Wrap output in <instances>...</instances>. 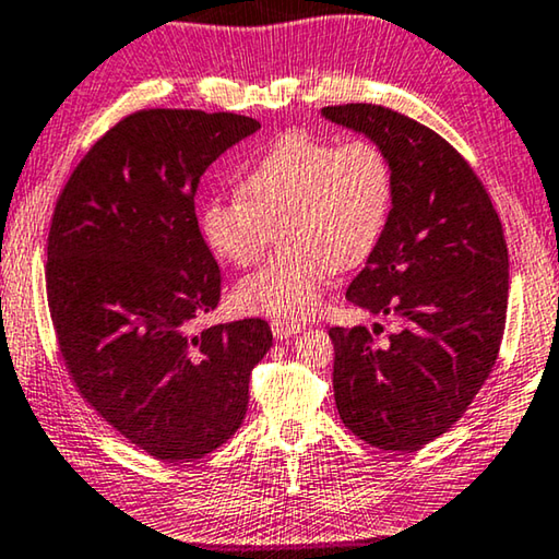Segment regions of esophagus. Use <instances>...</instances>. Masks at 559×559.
Masks as SVG:
<instances>
[{"label": "esophagus", "mask_w": 559, "mask_h": 559, "mask_svg": "<svg viewBox=\"0 0 559 559\" xmlns=\"http://www.w3.org/2000/svg\"><path fill=\"white\" fill-rule=\"evenodd\" d=\"M270 328H272L274 337L287 340V337H292V334L302 332L305 324L302 322H295V320H282V317H274V320L270 322Z\"/></svg>", "instance_id": "esophagus-1"}]
</instances>
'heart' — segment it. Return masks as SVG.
I'll use <instances>...</instances> for the list:
<instances>
[{
	"label": "heart",
	"instance_id": "1",
	"mask_svg": "<svg viewBox=\"0 0 559 559\" xmlns=\"http://www.w3.org/2000/svg\"><path fill=\"white\" fill-rule=\"evenodd\" d=\"M394 179L374 142L345 144L289 132L239 177L235 200H210L200 231L217 260L247 267L260 257L270 227L282 250L231 289L247 314L299 320L320 305L340 267L365 262L380 245L392 210Z\"/></svg>",
	"mask_w": 559,
	"mask_h": 559
}]
</instances>
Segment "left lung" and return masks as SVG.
Listing matches in <instances>:
<instances>
[{
	"label": "left lung",
	"instance_id": "8db88e82",
	"mask_svg": "<svg viewBox=\"0 0 559 559\" xmlns=\"http://www.w3.org/2000/svg\"><path fill=\"white\" fill-rule=\"evenodd\" d=\"M322 117L374 142L394 179L388 227L347 299L397 320V332L377 347L367 328L330 330L334 402L372 448L419 450L465 415L495 367L510 289L500 217L460 152L425 124L377 105Z\"/></svg>",
	"mask_w": 559,
	"mask_h": 559
}]
</instances>
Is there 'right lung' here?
Masks as SVG:
<instances>
[{"mask_svg": "<svg viewBox=\"0 0 559 559\" xmlns=\"http://www.w3.org/2000/svg\"><path fill=\"white\" fill-rule=\"evenodd\" d=\"M257 130L231 111H136L76 165L51 217L47 299L64 365L82 397L162 462L200 460L237 432L272 347L264 320L192 334L222 280L197 187Z\"/></svg>", "mask_w": 559, "mask_h": 559, "instance_id": "right-lung-1", "label": "right lung"}]
</instances>
